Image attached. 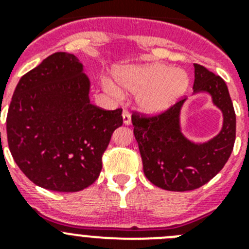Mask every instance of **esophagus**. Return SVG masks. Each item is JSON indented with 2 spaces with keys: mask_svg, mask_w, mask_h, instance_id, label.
Here are the masks:
<instances>
[{
  "mask_svg": "<svg viewBox=\"0 0 249 249\" xmlns=\"http://www.w3.org/2000/svg\"><path fill=\"white\" fill-rule=\"evenodd\" d=\"M122 117H123V123L128 126L129 123H131V114H129V112L124 109V111H123V113H122Z\"/></svg>",
  "mask_w": 249,
  "mask_h": 249,
  "instance_id": "esophagus-1",
  "label": "esophagus"
}]
</instances>
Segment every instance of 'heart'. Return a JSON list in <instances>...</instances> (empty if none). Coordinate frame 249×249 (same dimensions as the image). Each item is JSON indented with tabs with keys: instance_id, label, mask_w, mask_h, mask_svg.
I'll list each match as a JSON object with an SVG mask.
<instances>
[{
	"instance_id": "heart-1",
	"label": "heart",
	"mask_w": 249,
	"mask_h": 249,
	"mask_svg": "<svg viewBox=\"0 0 249 249\" xmlns=\"http://www.w3.org/2000/svg\"><path fill=\"white\" fill-rule=\"evenodd\" d=\"M116 80L122 91L138 93V105L148 112L166 109L183 96L190 78L181 68H171L164 63H149L124 67L116 72ZM103 89L114 97L121 91L111 81H102Z\"/></svg>"
}]
</instances>
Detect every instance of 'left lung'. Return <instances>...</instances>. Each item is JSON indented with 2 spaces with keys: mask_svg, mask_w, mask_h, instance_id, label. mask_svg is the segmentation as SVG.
<instances>
[{
  "mask_svg": "<svg viewBox=\"0 0 249 249\" xmlns=\"http://www.w3.org/2000/svg\"><path fill=\"white\" fill-rule=\"evenodd\" d=\"M196 92H208L223 112L218 136L196 144L179 129V111L184 98L157 114L132 113L133 133L148 181L166 191L184 192L199 188L223 168L236 141V113L227 85L219 76L195 63Z\"/></svg>",
  "mask_w": 249,
  "mask_h": 249,
  "instance_id": "1",
  "label": "left lung"
}]
</instances>
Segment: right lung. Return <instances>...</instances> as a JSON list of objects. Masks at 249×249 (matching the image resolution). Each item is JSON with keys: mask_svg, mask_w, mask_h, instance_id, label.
<instances>
[{"mask_svg": "<svg viewBox=\"0 0 249 249\" xmlns=\"http://www.w3.org/2000/svg\"><path fill=\"white\" fill-rule=\"evenodd\" d=\"M74 54L56 52L21 77L8 108L11 155L37 186L78 192L102 169V156L122 109L89 102V81ZM1 141V133H0Z\"/></svg>", "mask_w": 249, "mask_h": 249, "instance_id": "obj_1", "label": "right lung"}]
</instances>
